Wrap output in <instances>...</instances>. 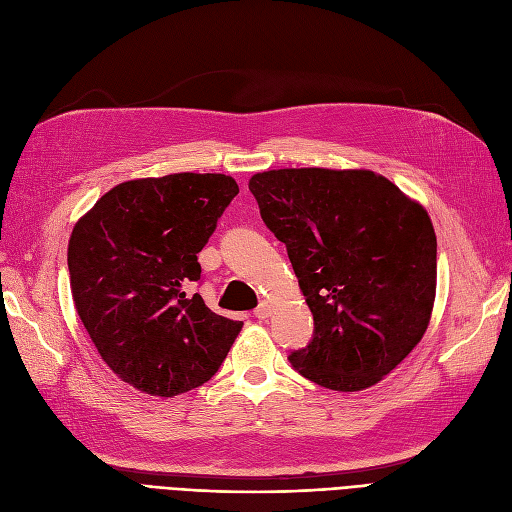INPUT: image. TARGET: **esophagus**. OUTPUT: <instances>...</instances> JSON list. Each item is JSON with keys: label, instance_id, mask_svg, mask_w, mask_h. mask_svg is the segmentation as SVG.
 <instances>
[{"label": "esophagus", "instance_id": "34e87169", "mask_svg": "<svg viewBox=\"0 0 512 512\" xmlns=\"http://www.w3.org/2000/svg\"><path fill=\"white\" fill-rule=\"evenodd\" d=\"M271 312H273V309H271V303H269V301H262V303L256 307L254 316H256L258 320H267V318L271 316Z\"/></svg>", "mask_w": 512, "mask_h": 512}]
</instances>
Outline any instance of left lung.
<instances>
[{
  "instance_id": "1",
  "label": "left lung",
  "mask_w": 512,
  "mask_h": 512,
  "mask_svg": "<svg viewBox=\"0 0 512 512\" xmlns=\"http://www.w3.org/2000/svg\"><path fill=\"white\" fill-rule=\"evenodd\" d=\"M250 192L314 314L292 367L331 391L374 386L429 327L438 243L425 207L363 168L267 170Z\"/></svg>"
}]
</instances>
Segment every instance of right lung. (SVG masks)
I'll return each instance as SVG.
<instances>
[{
  "mask_svg": "<svg viewBox=\"0 0 512 512\" xmlns=\"http://www.w3.org/2000/svg\"><path fill=\"white\" fill-rule=\"evenodd\" d=\"M239 194L232 177L175 173L108 190L68 243L74 307L104 363L134 389L175 397L213 378L243 322L188 288L198 252Z\"/></svg>",
  "mask_w": 512,
  "mask_h": 512,
  "instance_id": "right-lung-1",
  "label": "right lung"
}]
</instances>
